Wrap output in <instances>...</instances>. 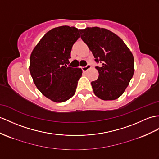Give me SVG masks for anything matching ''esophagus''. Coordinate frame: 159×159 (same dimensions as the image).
<instances>
[{
	"label": "esophagus",
	"mask_w": 159,
	"mask_h": 159,
	"mask_svg": "<svg viewBox=\"0 0 159 159\" xmlns=\"http://www.w3.org/2000/svg\"><path fill=\"white\" fill-rule=\"evenodd\" d=\"M91 67V65H90V64H88L86 66H85V67H82V71H84V72H85V71H86L88 69H89Z\"/></svg>",
	"instance_id": "obj_1"
}]
</instances>
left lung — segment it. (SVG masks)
Returning a JSON list of instances; mask_svg holds the SVG:
<instances>
[{"instance_id":"obj_1","label":"left lung","mask_w":159,"mask_h":159,"mask_svg":"<svg viewBox=\"0 0 159 159\" xmlns=\"http://www.w3.org/2000/svg\"><path fill=\"white\" fill-rule=\"evenodd\" d=\"M81 38L92 52L98 78L91 82L94 94L104 100L118 98L128 86L134 73L132 53L113 32L98 27L80 30Z\"/></svg>"}]
</instances>
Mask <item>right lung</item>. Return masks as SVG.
<instances>
[{"instance_id":"obj_1","label":"right lung","mask_w":159,"mask_h":159,"mask_svg":"<svg viewBox=\"0 0 159 159\" xmlns=\"http://www.w3.org/2000/svg\"><path fill=\"white\" fill-rule=\"evenodd\" d=\"M79 30L63 25L42 38L30 56V72L37 88L46 98L62 102L75 94L81 68L67 67L73 45L80 37Z\"/></svg>"}]
</instances>
